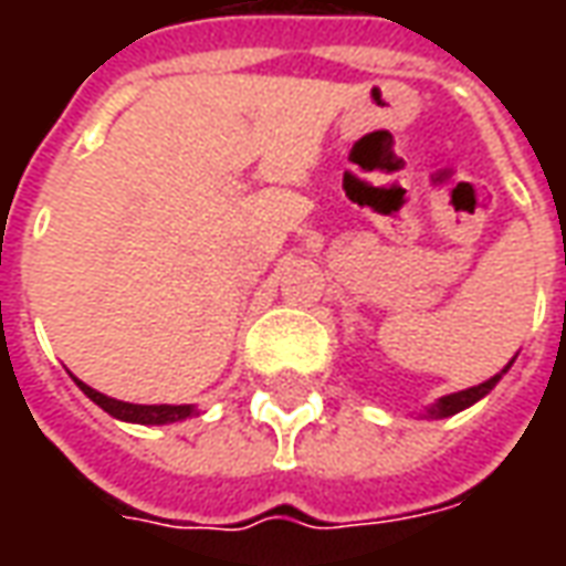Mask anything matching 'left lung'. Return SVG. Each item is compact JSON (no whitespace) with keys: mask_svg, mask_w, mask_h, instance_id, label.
Returning a JSON list of instances; mask_svg holds the SVG:
<instances>
[{"mask_svg":"<svg viewBox=\"0 0 566 566\" xmlns=\"http://www.w3.org/2000/svg\"><path fill=\"white\" fill-rule=\"evenodd\" d=\"M515 364V357H512L506 367L500 369L497 376H491L488 381H482V385H473V388H467V391H454V394H446V397H439L437 403H430L424 409V418H449V416H458V412H463V409H470L473 403H479L482 397H488V394L494 391V385H497L506 373H510V367Z\"/></svg>","mask_w":566,"mask_h":566,"instance_id":"left-lung-1","label":"left lung"}]
</instances>
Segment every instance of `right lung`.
Returning a JSON list of instances; mask_svg holds the SVG:
<instances>
[{"instance_id":"1","label":"right lung","mask_w":566,"mask_h":566,"mask_svg":"<svg viewBox=\"0 0 566 566\" xmlns=\"http://www.w3.org/2000/svg\"><path fill=\"white\" fill-rule=\"evenodd\" d=\"M75 379V376H72ZM81 391L91 397L93 403L105 409L108 416L117 418V421H129V424H172V421H185V418L197 416V406L181 403V406H142V403H124V400H115V397H105V394L93 391L91 385H84L81 379H75Z\"/></svg>"}]
</instances>
